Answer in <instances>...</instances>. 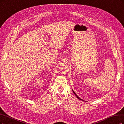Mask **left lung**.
Here are the masks:
<instances>
[{
	"instance_id": "left-lung-1",
	"label": "left lung",
	"mask_w": 124,
	"mask_h": 124,
	"mask_svg": "<svg viewBox=\"0 0 124 124\" xmlns=\"http://www.w3.org/2000/svg\"><path fill=\"white\" fill-rule=\"evenodd\" d=\"M73 93H74V94H75V95H76V97H77V98H78V99H80V100H82V101H83V100H82V99H81V98H80V97H78V96H77V94H76V93H75V92H74V91H73Z\"/></svg>"
}]
</instances>
